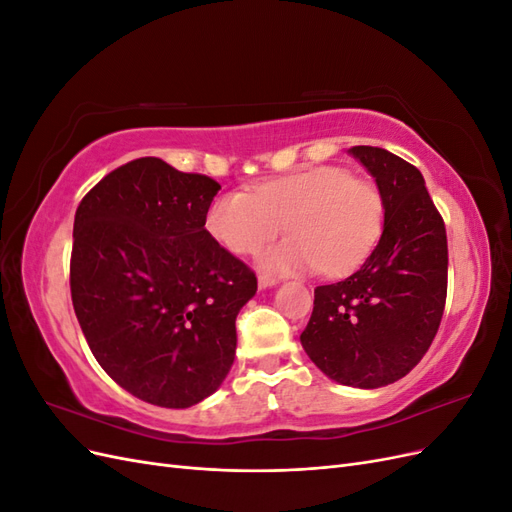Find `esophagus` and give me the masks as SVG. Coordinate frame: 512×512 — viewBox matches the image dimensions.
<instances>
[{
  "mask_svg": "<svg viewBox=\"0 0 512 512\" xmlns=\"http://www.w3.org/2000/svg\"><path fill=\"white\" fill-rule=\"evenodd\" d=\"M275 284H280V280H277V277H271V275H260L258 277V286L265 290V288H271V286H275Z\"/></svg>",
  "mask_w": 512,
  "mask_h": 512,
  "instance_id": "34e87169",
  "label": "esophagus"
}]
</instances>
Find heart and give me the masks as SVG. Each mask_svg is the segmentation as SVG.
<instances>
[{"instance_id":"1","label":"heart","mask_w":512,"mask_h":512,"mask_svg":"<svg viewBox=\"0 0 512 512\" xmlns=\"http://www.w3.org/2000/svg\"><path fill=\"white\" fill-rule=\"evenodd\" d=\"M384 207L380 192L344 168L320 166L262 181L250 192L215 196L205 215L209 235L232 254H258L286 222L290 239L262 254L269 273L342 275L376 245Z\"/></svg>"}]
</instances>
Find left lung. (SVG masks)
Listing matches in <instances>:
<instances>
[{
  "label": "left lung",
  "instance_id": "obj_1",
  "mask_svg": "<svg viewBox=\"0 0 512 512\" xmlns=\"http://www.w3.org/2000/svg\"><path fill=\"white\" fill-rule=\"evenodd\" d=\"M348 151L378 185L382 235L359 271L314 290L301 346L331 380L378 389L404 378L438 333L446 301V228L416 166L380 147Z\"/></svg>",
  "mask_w": 512,
  "mask_h": 512
}]
</instances>
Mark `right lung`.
Here are the masks:
<instances>
[{"instance_id":"obj_1","label":"right lung","mask_w":512,"mask_h":512,"mask_svg":"<svg viewBox=\"0 0 512 512\" xmlns=\"http://www.w3.org/2000/svg\"><path fill=\"white\" fill-rule=\"evenodd\" d=\"M220 183L138 158L108 173L74 215V314L100 367L162 408L220 389L256 275L215 241L205 215Z\"/></svg>"}]
</instances>
